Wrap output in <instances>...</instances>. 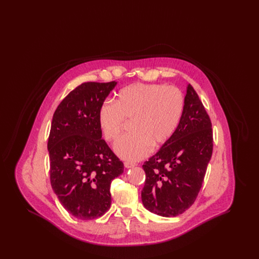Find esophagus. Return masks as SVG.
Instances as JSON below:
<instances>
[{
  "mask_svg": "<svg viewBox=\"0 0 259 259\" xmlns=\"http://www.w3.org/2000/svg\"><path fill=\"white\" fill-rule=\"evenodd\" d=\"M124 166H125V168H127V169H129V168H133V167H135L136 164H135V163H133V162H129V161H125V162H124Z\"/></svg>",
  "mask_w": 259,
  "mask_h": 259,
  "instance_id": "obj_1",
  "label": "esophagus"
}]
</instances>
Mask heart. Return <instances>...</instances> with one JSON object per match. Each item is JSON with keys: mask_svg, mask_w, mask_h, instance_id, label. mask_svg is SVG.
Segmentation results:
<instances>
[{"mask_svg": "<svg viewBox=\"0 0 259 259\" xmlns=\"http://www.w3.org/2000/svg\"><path fill=\"white\" fill-rule=\"evenodd\" d=\"M185 109V97L178 87L134 83L120 89L114 104L99 107V128L107 141L120 135L124 119L131 120V133L122 136L114 151L122 159H143L153 147L165 144L176 131Z\"/></svg>", "mask_w": 259, "mask_h": 259, "instance_id": "obj_1", "label": "heart"}]
</instances>
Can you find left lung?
<instances>
[{"mask_svg":"<svg viewBox=\"0 0 259 259\" xmlns=\"http://www.w3.org/2000/svg\"><path fill=\"white\" fill-rule=\"evenodd\" d=\"M212 146L209 115L194 88L188 84L185 109L176 131L143 165L145 208L165 218L179 215L190 208L203 184Z\"/></svg>","mask_w":259,"mask_h":259,"instance_id":"1","label":"left lung"}]
</instances>
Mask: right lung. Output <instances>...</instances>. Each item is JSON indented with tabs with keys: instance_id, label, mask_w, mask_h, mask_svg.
Returning <instances> with one entry per match:
<instances>
[{
	"instance_id": "right-lung-1",
	"label": "right lung",
	"mask_w": 259,
	"mask_h": 259,
	"mask_svg": "<svg viewBox=\"0 0 259 259\" xmlns=\"http://www.w3.org/2000/svg\"><path fill=\"white\" fill-rule=\"evenodd\" d=\"M116 84L84 82L53 114L48 143L50 184L62 206L81 221L100 218L111 208V181L123 172V163L102 139L97 121L99 107Z\"/></svg>"
}]
</instances>
